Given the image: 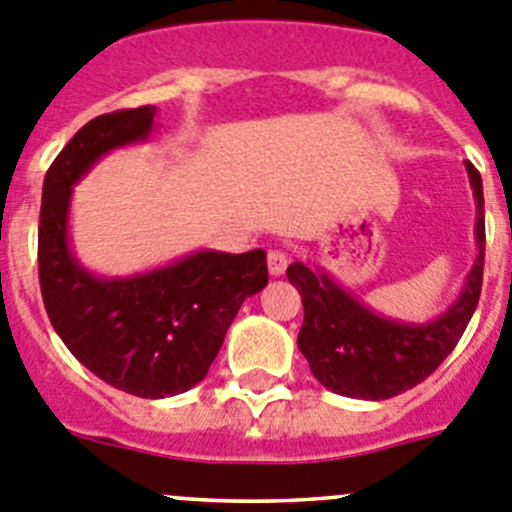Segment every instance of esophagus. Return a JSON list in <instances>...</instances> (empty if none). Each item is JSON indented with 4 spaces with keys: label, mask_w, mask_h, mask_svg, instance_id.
Instances as JSON below:
<instances>
[{
    "label": "esophagus",
    "mask_w": 512,
    "mask_h": 512,
    "mask_svg": "<svg viewBox=\"0 0 512 512\" xmlns=\"http://www.w3.org/2000/svg\"><path fill=\"white\" fill-rule=\"evenodd\" d=\"M267 270L272 277H280L287 270V255L282 250H270L267 252Z\"/></svg>",
    "instance_id": "esophagus-1"
}]
</instances>
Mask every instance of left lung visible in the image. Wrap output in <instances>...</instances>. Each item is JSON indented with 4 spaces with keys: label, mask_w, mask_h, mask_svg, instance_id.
I'll return each instance as SVG.
<instances>
[{
    "label": "left lung",
    "mask_w": 512,
    "mask_h": 512,
    "mask_svg": "<svg viewBox=\"0 0 512 512\" xmlns=\"http://www.w3.org/2000/svg\"><path fill=\"white\" fill-rule=\"evenodd\" d=\"M475 197L478 257L470 267L458 300L430 322H403L377 315L325 270L305 262L287 267L305 307L297 347L327 390L345 398L388 400L423 382L463 337L480 300L485 262L483 180L465 162Z\"/></svg>",
    "instance_id": "8db88e82"
}]
</instances>
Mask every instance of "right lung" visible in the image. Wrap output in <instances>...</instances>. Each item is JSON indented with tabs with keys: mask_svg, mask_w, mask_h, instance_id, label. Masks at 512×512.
<instances>
[{
	"mask_svg": "<svg viewBox=\"0 0 512 512\" xmlns=\"http://www.w3.org/2000/svg\"><path fill=\"white\" fill-rule=\"evenodd\" d=\"M157 107L99 114L47 170L39 210V287L52 327L99 380L145 400L202 380L247 297L267 285L262 250H200L132 277L89 272L69 245L72 190L117 147L150 140Z\"/></svg>",
	"mask_w": 512,
	"mask_h": 512,
	"instance_id": "obj_1",
	"label": "right lung"
}]
</instances>
